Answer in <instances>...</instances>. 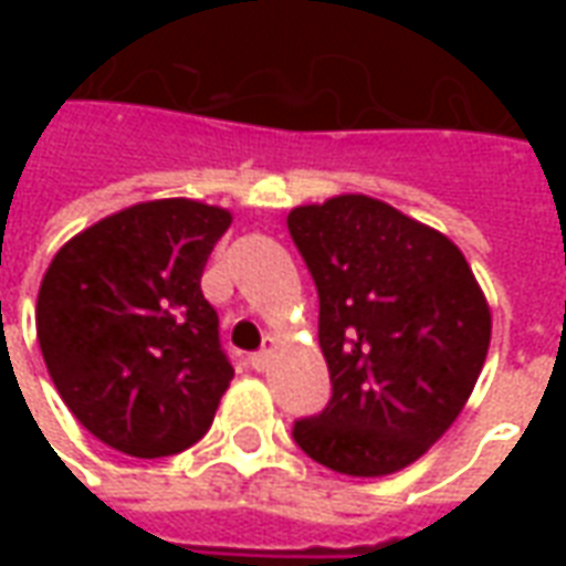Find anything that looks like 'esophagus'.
<instances>
[{
	"label": "esophagus",
	"mask_w": 566,
	"mask_h": 566,
	"mask_svg": "<svg viewBox=\"0 0 566 566\" xmlns=\"http://www.w3.org/2000/svg\"><path fill=\"white\" fill-rule=\"evenodd\" d=\"M272 352H275V339H272V336H266V339H263V348L251 355V367L258 369V373H263V369L270 367Z\"/></svg>",
	"instance_id": "obj_1"
}]
</instances>
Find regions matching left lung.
I'll return each mask as SVG.
<instances>
[{"instance_id":"left-lung-1","label":"left lung","mask_w":566,"mask_h":566,"mask_svg":"<svg viewBox=\"0 0 566 566\" xmlns=\"http://www.w3.org/2000/svg\"><path fill=\"white\" fill-rule=\"evenodd\" d=\"M287 230L318 287L333 397L294 439L357 479L416 463L470 400L491 306L449 235L367 193L296 206Z\"/></svg>"}]
</instances>
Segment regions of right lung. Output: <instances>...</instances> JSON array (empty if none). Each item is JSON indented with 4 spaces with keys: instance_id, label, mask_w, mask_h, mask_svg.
Returning a JSON list of instances; mask_svg holds the SVG:
<instances>
[{
    "instance_id": "obj_1",
    "label": "right lung",
    "mask_w": 566,
    "mask_h": 566,
    "mask_svg": "<svg viewBox=\"0 0 566 566\" xmlns=\"http://www.w3.org/2000/svg\"><path fill=\"white\" fill-rule=\"evenodd\" d=\"M233 211L148 199L96 221L44 270L35 336L69 412L133 458L190 449L233 367L199 279Z\"/></svg>"
}]
</instances>
